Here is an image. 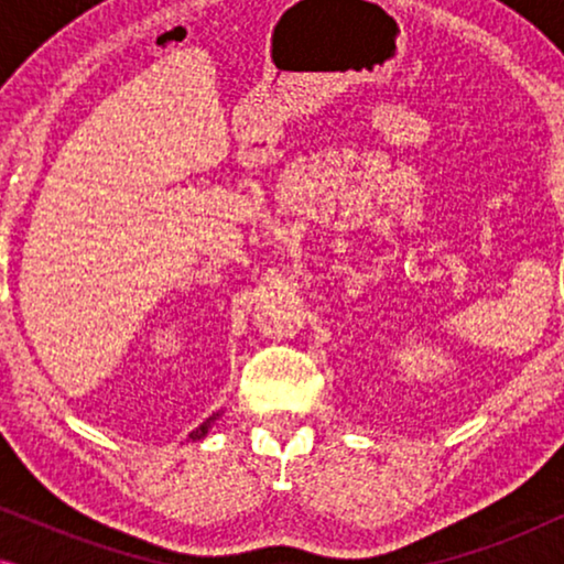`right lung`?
Wrapping results in <instances>:
<instances>
[{
    "mask_svg": "<svg viewBox=\"0 0 564 564\" xmlns=\"http://www.w3.org/2000/svg\"><path fill=\"white\" fill-rule=\"evenodd\" d=\"M220 415H223V411H218V413H213L210 415V419H207V421H203V423H199V426L195 429V431H192V434H189V442H199V438H205L207 436V431H210L213 429V423L215 421H218L220 419Z\"/></svg>",
    "mask_w": 564,
    "mask_h": 564,
    "instance_id": "obj_1",
    "label": "right lung"
}]
</instances>
